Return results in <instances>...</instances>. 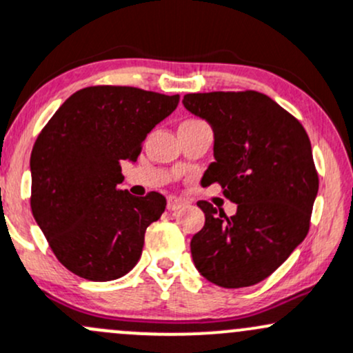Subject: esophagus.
<instances>
[{"mask_svg": "<svg viewBox=\"0 0 353 353\" xmlns=\"http://www.w3.org/2000/svg\"><path fill=\"white\" fill-rule=\"evenodd\" d=\"M183 206H185V201L183 197H176V196H169L168 197V209L169 211H177Z\"/></svg>", "mask_w": 353, "mask_h": 353, "instance_id": "obj_1", "label": "esophagus"}]
</instances>
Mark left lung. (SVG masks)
<instances>
[{
  "label": "left lung",
  "instance_id": "1",
  "mask_svg": "<svg viewBox=\"0 0 353 353\" xmlns=\"http://www.w3.org/2000/svg\"><path fill=\"white\" fill-rule=\"evenodd\" d=\"M184 107L209 122L214 162L203 183H218L238 204L228 218L208 201L192 236L197 271L223 288L256 285L280 268L308 234L319 174L303 125L254 90L188 94Z\"/></svg>",
  "mask_w": 353,
  "mask_h": 353
}]
</instances>
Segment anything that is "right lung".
<instances>
[{
	"label": "right lung",
	"mask_w": 353,
	"mask_h": 353,
	"mask_svg": "<svg viewBox=\"0 0 353 353\" xmlns=\"http://www.w3.org/2000/svg\"><path fill=\"white\" fill-rule=\"evenodd\" d=\"M179 95L97 85L75 92L32 150V212L58 261L92 281L117 280L137 265L147 226L165 197L120 191L123 161L135 162L147 134Z\"/></svg>",
	"instance_id": "obj_1"
}]
</instances>
